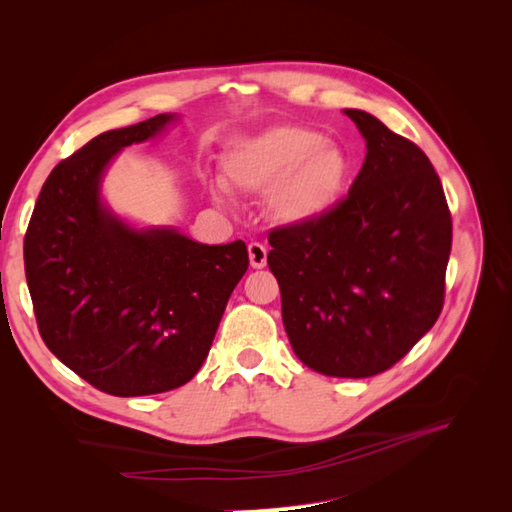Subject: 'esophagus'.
I'll use <instances>...</instances> for the list:
<instances>
[{
    "instance_id": "obj_1",
    "label": "esophagus",
    "mask_w": 512,
    "mask_h": 512,
    "mask_svg": "<svg viewBox=\"0 0 512 512\" xmlns=\"http://www.w3.org/2000/svg\"><path fill=\"white\" fill-rule=\"evenodd\" d=\"M247 254H250V265L254 269H262L267 265V247L262 243L252 241L250 245H247Z\"/></svg>"
}]
</instances>
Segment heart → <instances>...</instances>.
<instances>
[{
    "instance_id": "obj_1",
    "label": "heart",
    "mask_w": 512,
    "mask_h": 512,
    "mask_svg": "<svg viewBox=\"0 0 512 512\" xmlns=\"http://www.w3.org/2000/svg\"><path fill=\"white\" fill-rule=\"evenodd\" d=\"M350 170L342 147L301 123H282L245 138L224 160L232 185L256 194L271 192L273 215L290 224L327 215L342 198Z\"/></svg>"
}]
</instances>
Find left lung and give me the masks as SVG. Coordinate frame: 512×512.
<instances>
[{
	"instance_id": "obj_1",
	"label": "left lung",
	"mask_w": 512,
	"mask_h": 512,
	"mask_svg": "<svg viewBox=\"0 0 512 512\" xmlns=\"http://www.w3.org/2000/svg\"><path fill=\"white\" fill-rule=\"evenodd\" d=\"M363 168L322 218L277 226L267 265L294 354L324 376L369 378L412 350L444 305L453 220L423 149L356 108Z\"/></svg>"
}]
</instances>
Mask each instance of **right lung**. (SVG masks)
Wrapping results in <instances>:
<instances>
[{
  "mask_svg": "<svg viewBox=\"0 0 512 512\" xmlns=\"http://www.w3.org/2000/svg\"><path fill=\"white\" fill-rule=\"evenodd\" d=\"M170 119L164 113L102 132L61 160L42 185L23 241L46 348L76 376L117 397L190 382L250 265L241 239L203 245L168 228L136 232L102 209L98 185L106 164Z\"/></svg>",
  "mask_w": 512,
  "mask_h": 512,
  "instance_id": "right-lung-1",
  "label": "right lung"
}]
</instances>
